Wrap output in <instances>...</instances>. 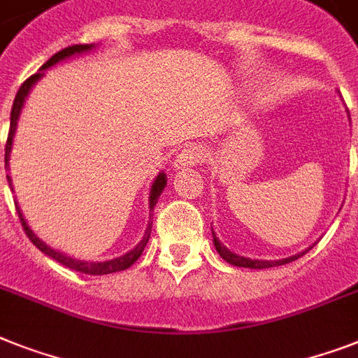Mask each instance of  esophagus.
<instances>
[{
  "mask_svg": "<svg viewBox=\"0 0 358 358\" xmlns=\"http://www.w3.org/2000/svg\"><path fill=\"white\" fill-rule=\"evenodd\" d=\"M202 162V150L196 145H187L174 158V167H191Z\"/></svg>",
  "mask_w": 358,
  "mask_h": 358,
  "instance_id": "34e87169",
  "label": "esophagus"
}]
</instances>
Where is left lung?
<instances>
[{
    "label": "left lung",
    "mask_w": 358,
    "mask_h": 358,
    "mask_svg": "<svg viewBox=\"0 0 358 358\" xmlns=\"http://www.w3.org/2000/svg\"><path fill=\"white\" fill-rule=\"evenodd\" d=\"M213 243H215V248H217V252L220 254V257L224 261H228L229 264H234V266H245V268H270V266H280V264H287L290 263V261H296L298 257H301V255L305 254H300V255H292V257H287V259H280V261H259V259H248V257H243V255H237L234 254V252H229L226 246H222L219 243V239L215 237L213 234Z\"/></svg>",
    "instance_id": "obj_1"
}]
</instances>
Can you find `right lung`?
<instances>
[{
    "label": "right lung",
    "mask_w": 358,
    "mask_h": 358,
    "mask_svg": "<svg viewBox=\"0 0 358 358\" xmlns=\"http://www.w3.org/2000/svg\"><path fill=\"white\" fill-rule=\"evenodd\" d=\"M92 48H94V45H88V43H77V45H69V48L62 49V51H58L57 55H53V57L49 58L48 62L43 64L42 68H40V73L31 75V77H29L27 80H25L22 86H20L18 94H16V99H14V103H13V110H10V129H8L7 145H5V167H8V154H10V147H13V138H14V132H16V123H18V117H20V112H22L23 101H25V97H27L29 90L33 88V84L36 83L38 78L43 75V69H48L49 66H53V64L60 62V60L71 57V55H75V53H84V51H88V49H92ZM7 178H8V176H7ZM8 180H10V178H8ZM165 184H167V182H165V174L164 173L159 174L158 178L154 180L152 189H150V204H149L150 211H152L154 206H156V202H158L159 194H162V191H164ZM18 217H20V222H22V226H23V231L27 234V237L31 239V243H33V245L36 246L38 250H42L43 254L49 255V257H53L55 261H58V263L64 264V266H68V268L77 270V272H83V274H90V275L112 274V272L127 270L129 266H132V264L139 259V255L143 254L145 246H147V243H149L150 231H152V215H150L149 228H147V231H145V235H143V239H141V243H139L136 248L130 250L129 254H124V255H121V257H117V259L103 261V263H92V261L73 259V257H68L66 254H60V252H57V250L49 248L45 243H42V241L38 239L36 235L31 231V228H29L27 222H25V219H23V215H22V211H20V208H18Z\"/></svg>",
    "instance_id": "add662e5"
}]
</instances>
